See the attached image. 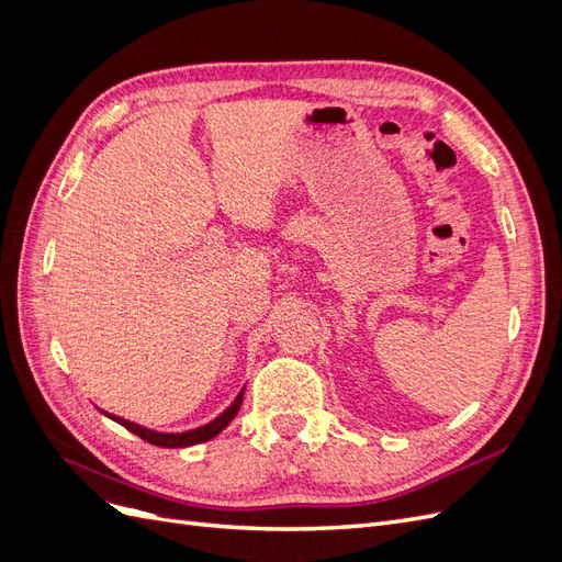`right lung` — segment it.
Returning <instances> with one entry per match:
<instances>
[{
    "instance_id": "add662e5",
    "label": "right lung",
    "mask_w": 562,
    "mask_h": 562,
    "mask_svg": "<svg viewBox=\"0 0 562 562\" xmlns=\"http://www.w3.org/2000/svg\"><path fill=\"white\" fill-rule=\"evenodd\" d=\"M241 401H244V391H239V396L234 398V403L227 407L223 415L215 417L209 424H203V427H199V429L182 431V434H159V431H149V429L140 427V424L126 422L122 417H112V419L122 424V427H126L131 434L147 440V443H151V446H159V448H187V446H194V443H203V440H211L213 436H217L220 431H223L227 424L236 417V413H239Z\"/></svg>"
}]
</instances>
